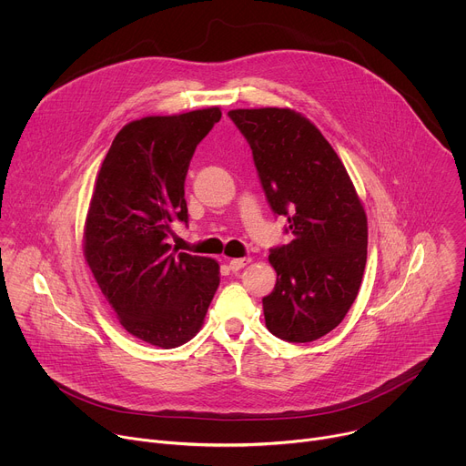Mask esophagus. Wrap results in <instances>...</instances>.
I'll list each match as a JSON object with an SVG mask.
<instances>
[{
	"label": "esophagus",
	"instance_id": "34e87169",
	"mask_svg": "<svg viewBox=\"0 0 466 466\" xmlns=\"http://www.w3.org/2000/svg\"><path fill=\"white\" fill-rule=\"evenodd\" d=\"M247 263H250V258H234V259L228 261V268H230L232 271H239V269L245 268Z\"/></svg>",
	"mask_w": 466,
	"mask_h": 466
}]
</instances>
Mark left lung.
Segmentation results:
<instances>
[{
    "mask_svg": "<svg viewBox=\"0 0 466 466\" xmlns=\"http://www.w3.org/2000/svg\"><path fill=\"white\" fill-rule=\"evenodd\" d=\"M228 116L252 149L273 212L293 234L269 254L277 286L261 300L265 326L289 343L315 341L358 297L367 263L365 208L334 147L300 112L265 106Z\"/></svg>",
    "mask_w": 466,
    "mask_h": 466,
    "instance_id": "1",
    "label": "left lung"
}]
</instances>
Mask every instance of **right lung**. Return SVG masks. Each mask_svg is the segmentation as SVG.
Instances as JSON below:
<instances>
[{"label":"right lung","mask_w":466,"mask_h":466,"mask_svg":"<svg viewBox=\"0 0 466 466\" xmlns=\"http://www.w3.org/2000/svg\"><path fill=\"white\" fill-rule=\"evenodd\" d=\"M219 119L221 108L210 106L130 121L96 177L85 259L119 324L153 347L187 343L219 288L216 259L177 252L167 243L171 223H187L189 160Z\"/></svg>","instance_id":"1"}]
</instances>
